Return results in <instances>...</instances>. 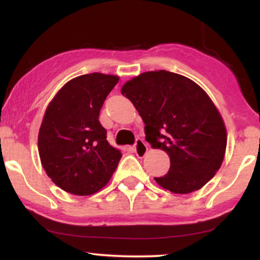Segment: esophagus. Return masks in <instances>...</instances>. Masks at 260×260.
<instances>
[{
  "label": "esophagus",
  "instance_id": "34e87169",
  "mask_svg": "<svg viewBox=\"0 0 260 260\" xmlns=\"http://www.w3.org/2000/svg\"><path fill=\"white\" fill-rule=\"evenodd\" d=\"M134 151H135V154L138 156V157H143V156H145V154L148 152V147H147V144L143 142V140L137 138L136 143H135V145H134Z\"/></svg>",
  "mask_w": 260,
  "mask_h": 260
}]
</instances>
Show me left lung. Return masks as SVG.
<instances>
[{
  "label": "left lung",
  "mask_w": 260,
  "mask_h": 260,
  "mask_svg": "<svg viewBox=\"0 0 260 260\" xmlns=\"http://www.w3.org/2000/svg\"><path fill=\"white\" fill-rule=\"evenodd\" d=\"M130 99L145 124V140L166 151L169 172L154 177L174 194L199 190L218 172L225 157L227 133L209 95L189 78L150 71L126 81Z\"/></svg>",
  "instance_id": "1"
}]
</instances>
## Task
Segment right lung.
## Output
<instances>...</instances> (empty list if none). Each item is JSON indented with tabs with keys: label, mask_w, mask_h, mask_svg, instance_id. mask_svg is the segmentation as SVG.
Here are the masks:
<instances>
[{
	"label": "right lung",
	"mask_w": 260,
	"mask_h": 260,
	"mask_svg": "<svg viewBox=\"0 0 260 260\" xmlns=\"http://www.w3.org/2000/svg\"><path fill=\"white\" fill-rule=\"evenodd\" d=\"M119 77L90 73L73 78L45 111L38 136L41 165L67 193L92 195L104 188L122 152L106 140L99 112Z\"/></svg>",
	"instance_id": "1"
}]
</instances>
